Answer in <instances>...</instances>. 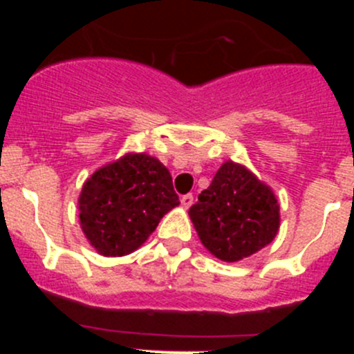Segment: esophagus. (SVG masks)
<instances>
[{
  "label": "esophagus",
  "mask_w": 354,
  "mask_h": 354,
  "mask_svg": "<svg viewBox=\"0 0 354 354\" xmlns=\"http://www.w3.org/2000/svg\"><path fill=\"white\" fill-rule=\"evenodd\" d=\"M192 203H194V195H192V194H187V195H183V197H181V205H183L185 209H190Z\"/></svg>",
  "instance_id": "obj_1"
}]
</instances>
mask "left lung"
Wrapping results in <instances>:
<instances>
[{"instance_id":"left-lung-1","label":"left lung","mask_w":354,"mask_h":354,"mask_svg":"<svg viewBox=\"0 0 354 354\" xmlns=\"http://www.w3.org/2000/svg\"><path fill=\"white\" fill-rule=\"evenodd\" d=\"M202 245L224 262H238L269 245L279 231L276 195L241 164L227 160L188 210Z\"/></svg>"}]
</instances>
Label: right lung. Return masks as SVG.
Wrapping results in <instances>:
<instances>
[{
  "mask_svg": "<svg viewBox=\"0 0 354 354\" xmlns=\"http://www.w3.org/2000/svg\"><path fill=\"white\" fill-rule=\"evenodd\" d=\"M180 203L169 171L147 154H127L95 171L78 197L85 238L104 257L145 243L164 214Z\"/></svg>",
  "mask_w": 354,
  "mask_h": 354,
  "instance_id": "right-lung-1",
  "label": "right lung"
}]
</instances>
